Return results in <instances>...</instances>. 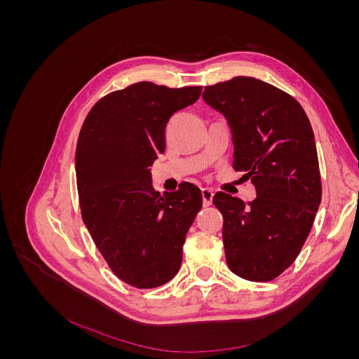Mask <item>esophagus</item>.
I'll list each match as a JSON object with an SVG mask.
<instances>
[{"label": "esophagus", "mask_w": 359, "mask_h": 359, "mask_svg": "<svg viewBox=\"0 0 359 359\" xmlns=\"http://www.w3.org/2000/svg\"><path fill=\"white\" fill-rule=\"evenodd\" d=\"M212 198H214V191L211 189H202L203 206H210L212 203Z\"/></svg>", "instance_id": "obj_1"}]
</instances>
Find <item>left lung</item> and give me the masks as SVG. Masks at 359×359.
<instances>
[{
	"label": "left lung",
	"instance_id": "left-lung-1",
	"mask_svg": "<svg viewBox=\"0 0 359 359\" xmlns=\"http://www.w3.org/2000/svg\"><path fill=\"white\" fill-rule=\"evenodd\" d=\"M202 97L229 121L233 169L256 189L247 205L223 191L212 198L227 265L245 280L271 281L295 262L322 199L311 124L292 95L248 76L205 86Z\"/></svg>",
	"mask_w": 359,
	"mask_h": 359
}]
</instances>
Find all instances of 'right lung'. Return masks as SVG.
<instances>
[{"mask_svg":"<svg viewBox=\"0 0 359 359\" xmlns=\"http://www.w3.org/2000/svg\"><path fill=\"white\" fill-rule=\"evenodd\" d=\"M202 86L137 82L102 97L76 145V182L85 226L112 273L137 289L177 276L182 244L202 208L201 190L153 189L149 166L166 148L173 114L196 102Z\"/></svg>","mask_w":359,"mask_h":359,"instance_id":"add662e5","label":"right lung"}]
</instances>
